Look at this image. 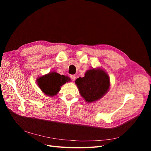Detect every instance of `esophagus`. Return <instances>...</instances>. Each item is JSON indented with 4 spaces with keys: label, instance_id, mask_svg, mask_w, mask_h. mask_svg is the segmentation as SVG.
Segmentation results:
<instances>
[{
    "label": "esophagus",
    "instance_id": "esophagus-1",
    "mask_svg": "<svg viewBox=\"0 0 151 151\" xmlns=\"http://www.w3.org/2000/svg\"><path fill=\"white\" fill-rule=\"evenodd\" d=\"M76 75H70V78L72 80H75L76 79Z\"/></svg>",
    "mask_w": 151,
    "mask_h": 151
}]
</instances>
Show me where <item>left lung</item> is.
<instances>
[{
	"mask_svg": "<svg viewBox=\"0 0 151 151\" xmlns=\"http://www.w3.org/2000/svg\"><path fill=\"white\" fill-rule=\"evenodd\" d=\"M75 83L81 96L88 103L97 101L104 97L110 86L108 75L100 68L88 70L84 77L76 79Z\"/></svg>",
	"mask_w": 151,
	"mask_h": 151,
	"instance_id": "8db88e82",
	"label": "left lung"
}]
</instances>
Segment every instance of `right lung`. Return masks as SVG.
I'll use <instances>...</instances> for the list:
<instances>
[{
    "mask_svg": "<svg viewBox=\"0 0 151 151\" xmlns=\"http://www.w3.org/2000/svg\"><path fill=\"white\" fill-rule=\"evenodd\" d=\"M70 80L64 75H60L56 72H51L45 76L37 78L39 88L47 96H54L60 90V86Z\"/></svg>",
    "mask_w": 151,
    "mask_h": 151,
    "instance_id": "right-lung-1",
    "label": "right lung"
}]
</instances>
